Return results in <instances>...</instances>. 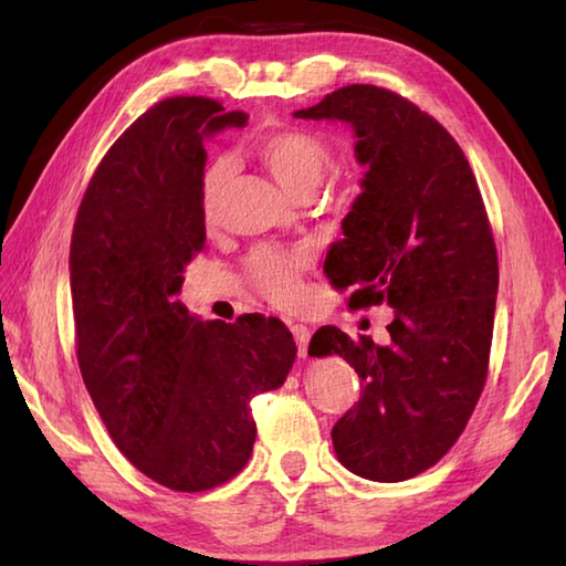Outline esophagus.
Listing matches in <instances>:
<instances>
[{
    "label": "esophagus",
    "mask_w": 566,
    "mask_h": 566,
    "mask_svg": "<svg viewBox=\"0 0 566 566\" xmlns=\"http://www.w3.org/2000/svg\"><path fill=\"white\" fill-rule=\"evenodd\" d=\"M292 333H294V340H296V347H298V355L306 357L311 331L306 326H302V323H292Z\"/></svg>",
    "instance_id": "34e87169"
}]
</instances>
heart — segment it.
I'll return each instance as SVG.
<instances>
[{"instance_id": "b5f03b06", "label": "heart", "mask_w": 566, "mask_h": 566, "mask_svg": "<svg viewBox=\"0 0 566 566\" xmlns=\"http://www.w3.org/2000/svg\"><path fill=\"white\" fill-rule=\"evenodd\" d=\"M252 153L270 175L294 197H308L333 167V148L314 130L272 128L255 136ZM231 175L226 160H211L199 177V213L203 226L219 219L221 197ZM311 264L306 248H258L245 260V276L276 306H294L302 298V274Z\"/></svg>"}]
</instances>
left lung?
<instances>
[{
    "label": "left lung",
    "instance_id": "8db88e82",
    "mask_svg": "<svg viewBox=\"0 0 566 566\" xmlns=\"http://www.w3.org/2000/svg\"><path fill=\"white\" fill-rule=\"evenodd\" d=\"M296 116L355 128L367 175L326 274L353 286L350 308L396 311L384 347L335 326L311 338V357L340 355L363 379L333 448L357 476L403 482L448 454L486 384L499 258L482 191L448 130L387 87L347 84Z\"/></svg>",
    "mask_w": 566,
    "mask_h": 566
}]
</instances>
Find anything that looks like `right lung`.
Segmentation results:
<instances>
[{
    "mask_svg": "<svg viewBox=\"0 0 566 566\" xmlns=\"http://www.w3.org/2000/svg\"><path fill=\"white\" fill-rule=\"evenodd\" d=\"M209 97L163 99L106 150L70 243L77 363L126 460L172 491H209L255 444L250 401L282 387L296 343L282 321H199L175 302L203 250V136L243 126Z\"/></svg>",
    "mask_w": 566,
    "mask_h": 566,
    "instance_id": "1",
    "label": "right lung"
}]
</instances>
